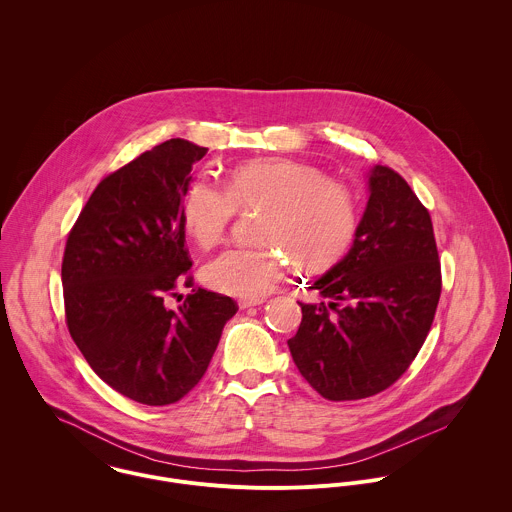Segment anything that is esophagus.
<instances>
[{
    "mask_svg": "<svg viewBox=\"0 0 512 512\" xmlns=\"http://www.w3.org/2000/svg\"><path fill=\"white\" fill-rule=\"evenodd\" d=\"M262 303H264V299H240V301H238L240 309H248V307H254V305H262Z\"/></svg>",
    "mask_w": 512,
    "mask_h": 512,
    "instance_id": "1",
    "label": "esophagus"
}]
</instances>
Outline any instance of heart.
<instances>
[{
	"mask_svg": "<svg viewBox=\"0 0 512 512\" xmlns=\"http://www.w3.org/2000/svg\"><path fill=\"white\" fill-rule=\"evenodd\" d=\"M256 246H230L203 268L220 293L260 299L284 278L288 260L303 270L337 262L359 224L353 191L319 167L293 159H252L236 165L224 187L195 179L183 197L181 219L191 238L209 248L226 234L238 211H258Z\"/></svg>",
	"mask_w": 512,
	"mask_h": 512,
	"instance_id": "1",
	"label": "heart"
}]
</instances>
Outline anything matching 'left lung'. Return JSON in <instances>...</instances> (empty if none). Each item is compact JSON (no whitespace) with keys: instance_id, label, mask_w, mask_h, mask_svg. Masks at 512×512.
Segmentation results:
<instances>
[{"instance_id":"8db88e82","label":"left lung","mask_w":512,"mask_h":512,"mask_svg":"<svg viewBox=\"0 0 512 512\" xmlns=\"http://www.w3.org/2000/svg\"><path fill=\"white\" fill-rule=\"evenodd\" d=\"M370 197L353 248L309 290L288 341L301 376L331 402L392 386L420 353L438 309L441 264L428 209L386 165L370 173Z\"/></svg>"}]
</instances>
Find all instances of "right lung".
Here are the masks:
<instances>
[{
	"instance_id": "right-lung-1",
	"label": "right lung",
	"mask_w": 512,
	"mask_h": 512,
	"mask_svg": "<svg viewBox=\"0 0 512 512\" xmlns=\"http://www.w3.org/2000/svg\"><path fill=\"white\" fill-rule=\"evenodd\" d=\"M209 149L173 138L106 175L74 222L63 256L67 327L90 368L147 406L189 394L217 351L232 297L193 287L181 199Z\"/></svg>"
}]
</instances>
